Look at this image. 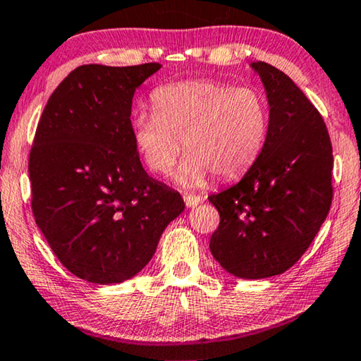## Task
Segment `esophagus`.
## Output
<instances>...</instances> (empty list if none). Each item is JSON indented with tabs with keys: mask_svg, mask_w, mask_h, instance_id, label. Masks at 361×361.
<instances>
[{
	"mask_svg": "<svg viewBox=\"0 0 361 361\" xmlns=\"http://www.w3.org/2000/svg\"><path fill=\"white\" fill-rule=\"evenodd\" d=\"M183 199H185V204L186 207H196V205H199L202 202V197L201 196H191V194H185L183 196Z\"/></svg>",
	"mask_w": 361,
	"mask_h": 361,
	"instance_id": "esophagus-1",
	"label": "esophagus"
}]
</instances>
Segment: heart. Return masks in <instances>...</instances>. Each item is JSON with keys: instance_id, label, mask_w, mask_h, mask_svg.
I'll use <instances>...</instances> for the list:
<instances>
[{"instance_id": "obj_1", "label": "heart", "mask_w": 361, "mask_h": 361, "mask_svg": "<svg viewBox=\"0 0 361 361\" xmlns=\"http://www.w3.org/2000/svg\"><path fill=\"white\" fill-rule=\"evenodd\" d=\"M154 116L138 114L131 138L146 169L165 176L183 151L176 180L202 186L210 173L231 180L259 159L268 135V106L259 90L214 78L183 80L151 93Z\"/></svg>"}]
</instances>
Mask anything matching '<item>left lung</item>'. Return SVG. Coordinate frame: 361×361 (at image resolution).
Here are the masks:
<instances>
[{"mask_svg": "<svg viewBox=\"0 0 361 361\" xmlns=\"http://www.w3.org/2000/svg\"><path fill=\"white\" fill-rule=\"evenodd\" d=\"M270 104L268 135L244 178L209 201L220 214L210 252L228 273L262 279L289 270L310 247L333 201V146L302 90L267 62L252 64Z\"/></svg>", "mask_w": 361, "mask_h": 361, "instance_id": "8db88e82", "label": "left lung"}]
</instances>
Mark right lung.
<instances>
[{"instance_id":"obj_1","label":"right lung","mask_w":361,"mask_h":361,"mask_svg":"<svg viewBox=\"0 0 361 361\" xmlns=\"http://www.w3.org/2000/svg\"><path fill=\"white\" fill-rule=\"evenodd\" d=\"M141 66H80L44 106L28 157L32 212L54 255L96 284L133 278L183 210L180 192L151 178L131 138Z\"/></svg>"}]
</instances>
